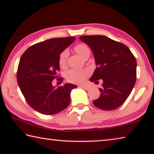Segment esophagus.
I'll return each instance as SVG.
<instances>
[{
    "label": "esophagus",
    "instance_id": "1",
    "mask_svg": "<svg viewBox=\"0 0 154 154\" xmlns=\"http://www.w3.org/2000/svg\"><path fill=\"white\" fill-rule=\"evenodd\" d=\"M79 88H82L84 89V90H86V91L88 90V89H90V88H91L90 86H85V85H80V86H79Z\"/></svg>",
    "mask_w": 154,
    "mask_h": 154
}]
</instances>
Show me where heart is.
Instances as JSON below:
<instances>
[{
	"label": "heart",
	"mask_w": 154,
	"mask_h": 154,
	"mask_svg": "<svg viewBox=\"0 0 154 154\" xmlns=\"http://www.w3.org/2000/svg\"><path fill=\"white\" fill-rule=\"evenodd\" d=\"M75 50L77 53L79 55L80 57H83L84 55L88 52H90V50L88 46L86 45L82 44V43H79L75 45ZM68 54V52L67 50H65L62 51L59 54L58 62L59 65L61 68H64L66 64V59H67ZM89 71L86 69L84 70H70L67 71L65 74V78L66 81L70 83L74 84H81L83 83L86 79V77L88 76Z\"/></svg>",
	"instance_id": "b5f03b06"
}]
</instances>
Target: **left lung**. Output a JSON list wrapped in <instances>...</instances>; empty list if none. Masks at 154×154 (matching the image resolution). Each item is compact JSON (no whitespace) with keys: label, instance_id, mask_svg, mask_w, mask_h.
<instances>
[{"label":"left lung","instance_id":"8db88e82","mask_svg":"<svg viewBox=\"0 0 154 154\" xmlns=\"http://www.w3.org/2000/svg\"><path fill=\"white\" fill-rule=\"evenodd\" d=\"M93 51L97 68L91 82L103 80L100 97L93 103L105 111L120 106L131 93L136 80V58L127 45L107 36H80Z\"/></svg>","mask_w":154,"mask_h":154}]
</instances>
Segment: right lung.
<instances>
[{"mask_svg":"<svg viewBox=\"0 0 154 154\" xmlns=\"http://www.w3.org/2000/svg\"><path fill=\"white\" fill-rule=\"evenodd\" d=\"M75 40L74 36H70L41 41L29 47L20 57L18 84L28 104L38 113H58L70 104V92L77 88L76 85L65 84L55 88L52 82L58 77L59 54Z\"/></svg>","mask_w":154,"mask_h":154,"instance_id":"right-lung-1","label":"right lung"}]
</instances>
